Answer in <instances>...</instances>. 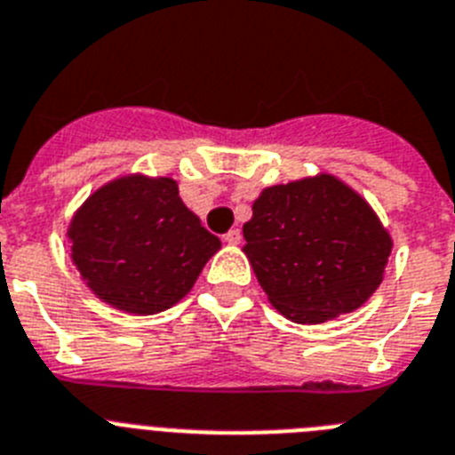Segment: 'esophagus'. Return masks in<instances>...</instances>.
I'll return each instance as SVG.
<instances>
[{
	"instance_id": "1",
	"label": "esophagus",
	"mask_w": 455,
	"mask_h": 455,
	"mask_svg": "<svg viewBox=\"0 0 455 455\" xmlns=\"http://www.w3.org/2000/svg\"><path fill=\"white\" fill-rule=\"evenodd\" d=\"M240 240H243V233H240L238 228H231V231H228V233H224V243L238 244Z\"/></svg>"
}]
</instances>
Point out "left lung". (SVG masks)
<instances>
[{
	"label": "left lung",
	"mask_w": 455,
	"mask_h": 455,
	"mask_svg": "<svg viewBox=\"0 0 455 455\" xmlns=\"http://www.w3.org/2000/svg\"><path fill=\"white\" fill-rule=\"evenodd\" d=\"M251 211L244 254L291 321L350 314L380 286L392 240L369 204L334 176L263 189Z\"/></svg>",
	"instance_id": "1"
}]
</instances>
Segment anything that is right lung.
Wrapping results in <instances>:
<instances>
[{"instance_id":"right-lung-1","label":"right lung","mask_w":455,"mask_h":455,"mask_svg":"<svg viewBox=\"0 0 455 455\" xmlns=\"http://www.w3.org/2000/svg\"><path fill=\"white\" fill-rule=\"evenodd\" d=\"M73 260L89 288L130 314H157L195 286L222 243L189 212L172 179H121L70 222Z\"/></svg>"}]
</instances>
